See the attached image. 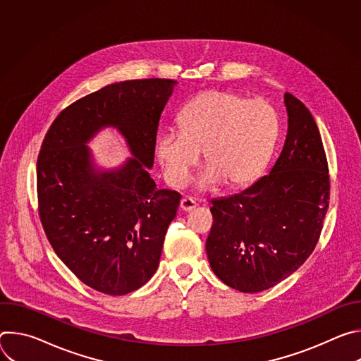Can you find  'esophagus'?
I'll use <instances>...</instances> for the list:
<instances>
[{
	"label": "esophagus",
	"instance_id": "1",
	"mask_svg": "<svg viewBox=\"0 0 361 361\" xmlns=\"http://www.w3.org/2000/svg\"><path fill=\"white\" fill-rule=\"evenodd\" d=\"M180 207L183 212H191L197 207V202L191 197H183L181 202H180Z\"/></svg>",
	"mask_w": 361,
	"mask_h": 361
}]
</instances>
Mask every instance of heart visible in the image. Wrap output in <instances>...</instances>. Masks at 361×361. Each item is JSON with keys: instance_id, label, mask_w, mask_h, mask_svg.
<instances>
[{"instance_id": "1", "label": "heart", "mask_w": 361, "mask_h": 361, "mask_svg": "<svg viewBox=\"0 0 361 361\" xmlns=\"http://www.w3.org/2000/svg\"><path fill=\"white\" fill-rule=\"evenodd\" d=\"M178 126L160 130L152 145L166 181L176 188L187 184L201 151L209 163L198 180L201 188L254 181L267 167L280 135V117L269 101L227 91L191 98L178 114Z\"/></svg>"}]
</instances>
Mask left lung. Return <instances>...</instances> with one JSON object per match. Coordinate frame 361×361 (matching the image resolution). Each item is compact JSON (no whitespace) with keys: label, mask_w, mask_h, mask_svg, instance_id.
Instances as JSON below:
<instances>
[{"label":"left lung","mask_w":361,"mask_h":361,"mask_svg":"<svg viewBox=\"0 0 361 361\" xmlns=\"http://www.w3.org/2000/svg\"><path fill=\"white\" fill-rule=\"evenodd\" d=\"M284 102L288 130L270 174L212 201L209 262L241 293L267 290L291 276L316 248L329 209V164L317 124L290 92Z\"/></svg>","instance_id":"8db88e82"}]
</instances>
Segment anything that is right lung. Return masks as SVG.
Returning <instances> with one entry per match:
<instances>
[{"label": "right lung", "mask_w": 361, "mask_h": 361, "mask_svg": "<svg viewBox=\"0 0 361 361\" xmlns=\"http://www.w3.org/2000/svg\"><path fill=\"white\" fill-rule=\"evenodd\" d=\"M177 82L167 78L110 84L77 99L48 128L37 160L38 214L63 263L88 287L124 295L156 273L181 195L159 190L147 169L154 138ZM117 126L134 159L95 172L85 144Z\"/></svg>", "instance_id": "right-lung-1"}]
</instances>
